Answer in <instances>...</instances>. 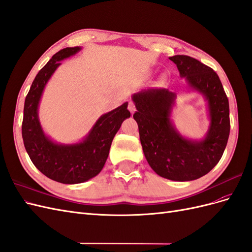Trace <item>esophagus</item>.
I'll return each mask as SVG.
<instances>
[{
	"mask_svg": "<svg viewBox=\"0 0 252 252\" xmlns=\"http://www.w3.org/2000/svg\"><path fill=\"white\" fill-rule=\"evenodd\" d=\"M128 110L130 111L131 113H134V111H135V105H134V103L132 101H130V102L128 103Z\"/></svg>",
	"mask_w": 252,
	"mask_h": 252,
	"instance_id": "obj_1",
	"label": "esophagus"
}]
</instances>
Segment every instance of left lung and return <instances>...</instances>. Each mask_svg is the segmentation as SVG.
<instances>
[{
  "label": "left lung",
  "instance_id": "1",
  "mask_svg": "<svg viewBox=\"0 0 252 252\" xmlns=\"http://www.w3.org/2000/svg\"><path fill=\"white\" fill-rule=\"evenodd\" d=\"M181 78L207 101L210 124L205 138L183 136L171 121L177 94L165 88H150L132 95L140 140L149 166L171 181H193L207 174L222 158L230 132L229 102L219 75L188 56H173Z\"/></svg>",
  "mask_w": 252,
  "mask_h": 252
}]
</instances>
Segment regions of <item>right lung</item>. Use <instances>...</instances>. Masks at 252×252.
Wrapping results in <instances>:
<instances>
[{"label": "right lung", "instance_id": "1", "mask_svg": "<svg viewBox=\"0 0 252 252\" xmlns=\"http://www.w3.org/2000/svg\"><path fill=\"white\" fill-rule=\"evenodd\" d=\"M80 50L81 47L77 46L57 52L36 74L24 104L22 136L27 154L43 174L63 184H79L100 173L114 135L124 120L130 117L126 102L98 118L83 141L75 144H59L44 133L37 113L44 88L61 61Z\"/></svg>", "mask_w": 252, "mask_h": 252}]
</instances>
